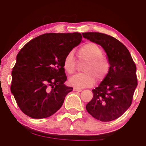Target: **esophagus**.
Returning a JSON list of instances; mask_svg holds the SVG:
<instances>
[{"label": "esophagus", "instance_id": "1", "mask_svg": "<svg viewBox=\"0 0 146 146\" xmlns=\"http://www.w3.org/2000/svg\"><path fill=\"white\" fill-rule=\"evenodd\" d=\"M73 90H74V91H78V92L82 91V89H80V88H73Z\"/></svg>", "mask_w": 146, "mask_h": 146}]
</instances>
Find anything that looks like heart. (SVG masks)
Here are the masks:
<instances>
[{
  "label": "heart",
  "instance_id": "heart-1",
  "mask_svg": "<svg viewBox=\"0 0 146 146\" xmlns=\"http://www.w3.org/2000/svg\"><path fill=\"white\" fill-rule=\"evenodd\" d=\"M78 58L84 62L82 68L83 73H79L70 77L68 83L76 88L90 87L97 82H102L106 78L110 71V62L103 56L102 49L93 42L87 43L79 49ZM76 62L73 52H69L63 61V68L68 74L75 71Z\"/></svg>",
  "mask_w": 146,
  "mask_h": 146
}]
</instances>
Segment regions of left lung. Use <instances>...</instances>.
<instances>
[{"label": "left lung", "mask_w": 146, "mask_h": 146, "mask_svg": "<svg viewBox=\"0 0 146 146\" xmlns=\"http://www.w3.org/2000/svg\"><path fill=\"white\" fill-rule=\"evenodd\" d=\"M84 38L102 46L110 62V71L86 106L88 113L101 121L119 117L132 104L137 86V67L128 49L116 38L98 32L83 33Z\"/></svg>", "instance_id": "left-lung-1"}]
</instances>
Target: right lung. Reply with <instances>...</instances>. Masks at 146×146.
I'll list each match as a JSON object with an SVG mask.
<instances>
[{"instance_id":"obj_1","label":"right lung","mask_w":146,"mask_h":146,"mask_svg":"<svg viewBox=\"0 0 146 146\" xmlns=\"http://www.w3.org/2000/svg\"><path fill=\"white\" fill-rule=\"evenodd\" d=\"M82 39L78 32L44 33L21 48L11 72V92L25 115L46 118L61 108L73 90L64 84V59Z\"/></svg>"}]
</instances>
